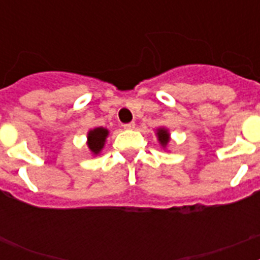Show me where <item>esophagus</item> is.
<instances>
[{
    "label": "esophagus",
    "mask_w": 260,
    "mask_h": 260,
    "mask_svg": "<svg viewBox=\"0 0 260 260\" xmlns=\"http://www.w3.org/2000/svg\"><path fill=\"white\" fill-rule=\"evenodd\" d=\"M124 129H134L135 128V122H128V124H124Z\"/></svg>",
    "instance_id": "esophagus-1"
}]
</instances>
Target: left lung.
I'll list each match as a JSON object with an SVG mask.
<instances>
[{
    "mask_svg": "<svg viewBox=\"0 0 260 260\" xmlns=\"http://www.w3.org/2000/svg\"><path fill=\"white\" fill-rule=\"evenodd\" d=\"M156 138H158L159 144L162 146L163 150H166L167 146H169V143H170L171 138H170V132L167 129L166 126H159L156 128Z\"/></svg>",
    "mask_w": 260,
    "mask_h": 260,
    "instance_id": "8db88e82",
    "label": "left lung"
}]
</instances>
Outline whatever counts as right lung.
<instances>
[{"instance_id":"obj_1","label":"right lung","mask_w":260,"mask_h":260,"mask_svg":"<svg viewBox=\"0 0 260 260\" xmlns=\"http://www.w3.org/2000/svg\"><path fill=\"white\" fill-rule=\"evenodd\" d=\"M109 136V129H106L104 126H97L93 128L87 132V148H89L90 154L93 156L101 154V151L105 147L106 138Z\"/></svg>"}]
</instances>
